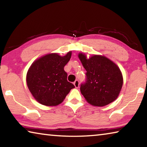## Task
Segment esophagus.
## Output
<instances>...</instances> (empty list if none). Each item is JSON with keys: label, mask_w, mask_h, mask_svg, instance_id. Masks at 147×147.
<instances>
[{"label": "esophagus", "mask_w": 147, "mask_h": 147, "mask_svg": "<svg viewBox=\"0 0 147 147\" xmlns=\"http://www.w3.org/2000/svg\"><path fill=\"white\" fill-rule=\"evenodd\" d=\"M74 86H75L76 88H78L80 83H79V81L78 80H76L74 82Z\"/></svg>", "instance_id": "esophagus-1"}]
</instances>
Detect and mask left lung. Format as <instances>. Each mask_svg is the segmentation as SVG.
I'll return each mask as SVG.
<instances>
[{"label":"left lung","mask_w":147,"mask_h":147,"mask_svg":"<svg viewBox=\"0 0 147 147\" xmlns=\"http://www.w3.org/2000/svg\"><path fill=\"white\" fill-rule=\"evenodd\" d=\"M78 58L86 70V82L81 84L80 91L87 102L100 107L115 100L123 84L117 65L102 56L94 55L87 59L85 54L80 53Z\"/></svg>","instance_id":"obj_1"}]
</instances>
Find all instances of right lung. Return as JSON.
Masks as SVG:
<instances>
[{"label": "right lung", "mask_w": 147, "mask_h": 147, "mask_svg": "<svg viewBox=\"0 0 147 147\" xmlns=\"http://www.w3.org/2000/svg\"><path fill=\"white\" fill-rule=\"evenodd\" d=\"M71 51L64 56L49 54L35 61L26 74V83L34 98L43 105L54 106L61 103L75 87L67 81L64 67L70 60Z\"/></svg>", "instance_id": "add662e5"}]
</instances>
